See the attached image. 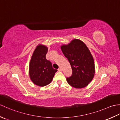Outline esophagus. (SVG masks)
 Instances as JSON below:
<instances>
[{"label": "esophagus", "mask_w": 120, "mask_h": 120, "mask_svg": "<svg viewBox=\"0 0 120 120\" xmlns=\"http://www.w3.org/2000/svg\"><path fill=\"white\" fill-rule=\"evenodd\" d=\"M58 71H59V72H61V71H62V68H59V69L58 70Z\"/></svg>", "instance_id": "1"}]
</instances>
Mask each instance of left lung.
Listing matches in <instances>:
<instances>
[{"instance_id":"left-lung-1","label":"left lung","mask_w":120,"mask_h":120,"mask_svg":"<svg viewBox=\"0 0 120 120\" xmlns=\"http://www.w3.org/2000/svg\"><path fill=\"white\" fill-rule=\"evenodd\" d=\"M61 49L72 69V76L67 78L68 83L77 89L86 87L95 74L94 61L90 50L82 41L76 39L62 45Z\"/></svg>"}]
</instances>
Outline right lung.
Returning <instances> with one entry per match:
<instances>
[{"label": "right lung", "instance_id": "right-lung-1", "mask_svg": "<svg viewBox=\"0 0 120 120\" xmlns=\"http://www.w3.org/2000/svg\"><path fill=\"white\" fill-rule=\"evenodd\" d=\"M48 47L39 44L34 49L30 61L29 74L34 85L43 86L49 84L57 70L53 68L52 63L46 59Z\"/></svg>", "mask_w": 120, "mask_h": 120}]
</instances>
